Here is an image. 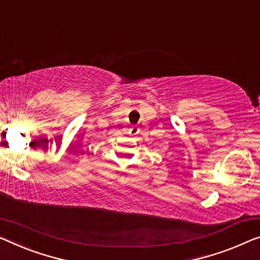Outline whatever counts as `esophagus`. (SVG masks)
Returning <instances> with one entry per match:
<instances>
[{
    "instance_id": "esophagus-1",
    "label": "esophagus",
    "mask_w": 260,
    "mask_h": 260,
    "mask_svg": "<svg viewBox=\"0 0 260 260\" xmlns=\"http://www.w3.org/2000/svg\"><path fill=\"white\" fill-rule=\"evenodd\" d=\"M139 132H140V129H139L138 126H132V128H129L131 135H137V134H139Z\"/></svg>"
}]
</instances>
